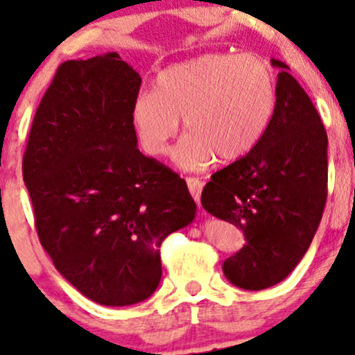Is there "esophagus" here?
<instances>
[{
  "label": "esophagus",
  "instance_id": "1",
  "mask_svg": "<svg viewBox=\"0 0 355 355\" xmlns=\"http://www.w3.org/2000/svg\"><path fill=\"white\" fill-rule=\"evenodd\" d=\"M185 180H187V185H189L190 193H192V197L196 198V202L198 204V202H200L202 189H204V182L198 180L196 177H187Z\"/></svg>",
  "mask_w": 355,
  "mask_h": 355
}]
</instances>
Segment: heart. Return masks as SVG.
<instances>
[{
	"label": "heart",
	"instance_id": "b5f03b06",
	"mask_svg": "<svg viewBox=\"0 0 355 355\" xmlns=\"http://www.w3.org/2000/svg\"><path fill=\"white\" fill-rule=\"evenodd\" d=\"M276 107L271 69L254 55L205 53L163 69L153 92L133 101L131 121L141 148L162 157L178 133L173 150L184 170H204L214 159L231 163L246 157L266 133Z\"/></svg>",
	"mask_w": 355,
	"mask_h": 355
}]
</instances>
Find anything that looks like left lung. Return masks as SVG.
Instances as JSON below:
<instances>
[{"label":"left lung","mask_w":355,"mask_h":355,"mask_svg":"<svg viewBox=\"0 0 355 355\" xmlns=\"http://www.w3.org/2000/svg\"><path fill=\"white\" fill-rule=\"evenodd\" d=\"M276 107L261 141L246 157L210 177L202 207L243 231V249L222 264L243 290L283 282L305 256L327 202V131L317 109L285 62Z\"/></svg>","instance_id":"left-lung-1"}]
</instances>
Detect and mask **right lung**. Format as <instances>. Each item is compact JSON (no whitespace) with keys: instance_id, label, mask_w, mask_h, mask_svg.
I'll return each instance as SVG.
<instances>
[{"instance_id":"obj_1","label":"right lung","mask_w":355,"mask_h":355,"mask_svg":"<svg viewBox=\"0 0 355 355\" xmlns=\"http://www.w3.org/2000/svg\"><path fill=\"white\" fill-rule=\"evenodd\" d=\"M139 85L116 52L64 62L23 155L42 246L70 285L106 306L155 293L163 239L197 210L184 178L136 148Z\"/></svg>"}]
</instances>
